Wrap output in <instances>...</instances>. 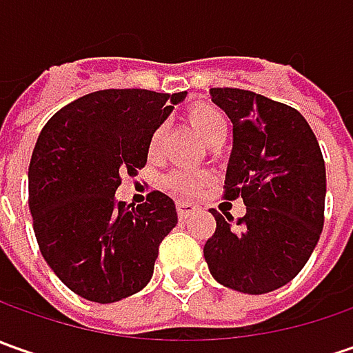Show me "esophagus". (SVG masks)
Returning a JSON list of instances; mask_svg holds the SVG:
<instances>
[{
	"label": "esophagus",
	"mask_w": 353,
	"mask_h": 353,
	"mask_svg": "<svg viewBox=\"0 0 353 353\" xmlns=\"http://www.w3.org/2000/svg\"><path fill=\"white\" fill-rule=\"evenodd\" d=\"M198 206L196 204H192V202H184V200L176 202V212H179V218H181V220H186L190 214H194Z\"/></svg>",
	"instance_id": "1"
}]
</instances>
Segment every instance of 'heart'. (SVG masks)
I'll use <instances>...</instances> for the list:
<instances>
[{"mask_svg":"<svg viewBox=\"0 0 353 353\" xmlns=\"http://www.w3.org/2000/svg\"><path fill=\"white\" fill-rule=\"evenodd\" d=\"M186 121L212 147L220 145L225 139V135H228V121H225V117L210 103H194V105H190L186 110ZM161 139H163V129L159 128L153 131V135L149 139V155H155L159 145H161ZM204 183H206V174L204 172L174 170V172H170L169 176H167V186H169L170 190L179 192V194L194 192Z\"/></svg>","mask_w":353,"mask_h":353,"instance_id":"obj_1","label":"heart"}]
</instances>
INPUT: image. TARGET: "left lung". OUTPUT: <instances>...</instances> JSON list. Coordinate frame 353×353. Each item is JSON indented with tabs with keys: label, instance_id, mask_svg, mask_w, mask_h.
<instances>
[{
	"label": "left lung",
	"instance_id": "left-lung-1",
	"mask_svg": "<svg viewBox=\"0 0 353 353\" xmlns=\"http://www.w3.org/2000/svg\"><path fill=\"white\" fill-rule=\"evenodd\" d=\"M234 125L224 196H241L245 216L225 220L204 245L212 277L228 289L263 294L301 273L324 225L326 169L306 119L287 103L239 88H212Z\"/></svg>",
	"mask_w": 353,
	"mask_h": 353
}]
</instances>
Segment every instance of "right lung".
<instances>
[{"label": "right lung", "mask_w": 353, "mask_h": 353, "mask_svg": "<svg viewBox=\"0 0 353 353\" xmlns=\"http://www.w3.org/2000/svg\"><path fill=\"white\" fill-rule=\"evenodd\" d=\"M186 92L100 90L64 105L29 163V210L39 250L62 283L92 303H116L153 277L159 243L176 225L174 202H117L121 174L143 169L149 139Z\"/></svg>", "instance_id": "1"}]
</instances>
